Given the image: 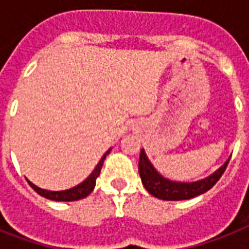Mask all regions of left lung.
Instances as JSON below:
<instances>
[{"mask_svg":"<svg viewBox=\"0 0 249 249\" xmlns=\"http://www.w3.org/2000/svg\"><path fill=\"white\" fill-rule=\"evenodd\" d=\"M230 159L221 166L220 169L211 174L209 177L197 182H173L160 176L148 161L147 156L143 150H141L140 163H138V170H140L141 179L143 183L144 189L155 197L163 199V200H187L191 197L207 193L213 186L216 185L221 176L224 174L226 166H228Z\"/></svg>","mask_w":249,"mask_h":249,"instance_id":"1","label":"left lung"}]
</instances>
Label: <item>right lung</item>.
Wrapping results in <instances>:
<instances>
[{
	"label": "right lung",
	"mask_w": 249,
	"mask_h": 249,
	"mask_svg": "<svg viewBox=\"0 0 249 249\" xmlns=\"http://www.w3.org/2000/svg\"><path fill=\"white\" fill-rule=\"evenodd\" d=\"M109 152V150L106 152L103 158L99 160L98 165L95 166V169L91 172L89 177L86 178L85 181L81 182L80 185L75 186L70 190H64V191H48V190L40 189L37 187L36 185H33L32 182L28 181L29 186L32 187L37 194H40L41 196L46 197V199H50V200H55V201H73V200H79V199H83V197L88 196L91 191L94 190V186H95V181H97L98 176L101 173L102 165H103V161H105L106 156Z\"/></svg>",
	"instance_id": "obj_1"
}]
</instances>
